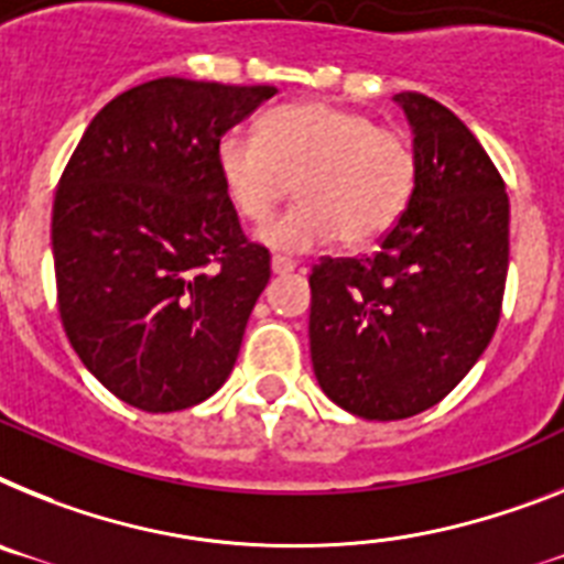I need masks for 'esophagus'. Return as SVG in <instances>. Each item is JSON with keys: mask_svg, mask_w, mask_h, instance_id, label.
Returning a JSON list of instances; mask_svg holds the SVG:
<instances>
[{"mask_svg": "<svg viewBox=\"0 0 564 564\" xmlns=\"http://www.w3.org/2000/svg\"><path fill=\"white\" fill-rule=\"evenodd\" d=\"M295 269H297L295 260L281 258V254H274V258H272V272L274 274H290V272H295Z\"/></svg>", "mask_w": 564, "mask_h": 564, "instance_id": "obj_1", "label": "esophagus"}]
</instances>
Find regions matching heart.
<instances>
[{
	"mask_svg": "<svg viewBox=\"0 0 564 564\" xmlns=\"http://www.w3.org/2000/svg\"><path fill=\"white\" fill-rule=\"evenodd\" d=\"M215 163L231 209L249 224H263L295 183L301 203L260 229V240L283 252L338 235L344 246L376 243L401 220L419 174L404 137L321 99L274 108L258 134L229 129Z\"/></svg>",
	"mask_w": 564,
	"mask_h": 564,
	"instance_id": "obj_1",
	"label": "heart"
}]
</instances>
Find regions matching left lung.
<instances>
[{
  "label": "left lung",
  "instance_id": "left-lung-1",
  "mask_svg": "<svg viewBox=\"0 0 564 564\" xmlns=\"http://www.w3.org/2000/svg\"><path fill=\"white\" fill-rule=\"evenodd\" d=\"M392 99L413 131V197L372 258H324L310 274L312 370L367 421L424 413L473 370L510 254L505 183L473 131L424 94Z\"/></svg>",
  "mask_w": 564,
  "mask_h": 564
}]
</instances>
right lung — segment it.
<instances>
[{
  "label": "right lung",
  "instance_id": "add662e5",
  "mask_svg": "<svg viewBox=\"0 0 564 564\" xmlns=\"http://www.w3.org/2000/svg\"><path fill=\"white\" fill-rule=\"evenodd\" d=\"M274 85L163 77L113 97L65 165L51 249L70 347L126 404L174 413L215 395L269 283L217 177V140Z\"/></svg>",
  "mask_w": 564,
  "mask_h": 564
}]
</instances>
